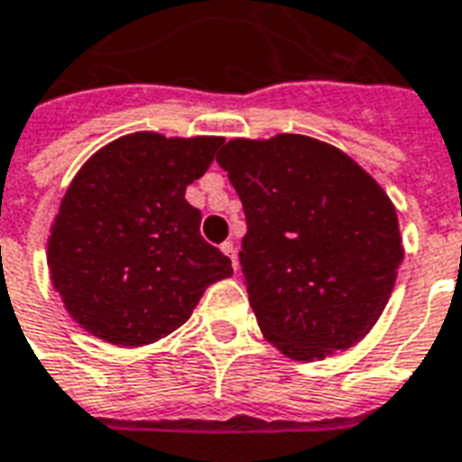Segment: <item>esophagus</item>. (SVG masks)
Listing matches in <instances>:
<instances>
[{"instance_id":"obj_1","label":"esophagus","mask_w":462,"mask_h":462,"mask_svg":"<svg viewBox=\"0 0 462 462\" xmlns=\"http://www.w3.org/2000/svg\"><path fill=\"white\" fill-rule=\"evenodd\" d=\"M221 251H224V255H226V258L231 260V268L238 270V258H236L234 241H226V244H221Z\"/></svg>"}]
</instances>
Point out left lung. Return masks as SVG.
I'll list each match as a JSON object with an SVG mask.
<instances>
[{
	"mask_svg": "<svg viewBox=\"0 0 462 462\" xmlns=\"http://www.w3.org/2000/svg\"><path fill=\"white\" fill-rule=\"evenodd\" d=\"M217 162L241 197V268L260 331L321 360L375 326L402 263L397 211L338 148L297 134L228 141Z\"/></svg>",
	"mask_w": 462,
	"mask_h": 462,
	"instance_id": "left-lung-1",
	"label": "left lung"
}]
</instances>
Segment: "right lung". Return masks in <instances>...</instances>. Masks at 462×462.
<instances>
[{
    "instance_id": "1",
    "label": "right lung",
    "mask_w": 462,
    "mask_h": 462,
    "mask_svg": "<svg viewBox=\"0 0 462 462\" xmlns=\"http://www.w3.org/2000/svg\"><path fill=\"white\" fill-rule=\"evenodd\" d=\"M221 143L141 131L75 175L48 238V268L87 334L114 346L158 341L185 324L211 282L234 275L185 199Z\"/></svg>"
}]
</instances>
